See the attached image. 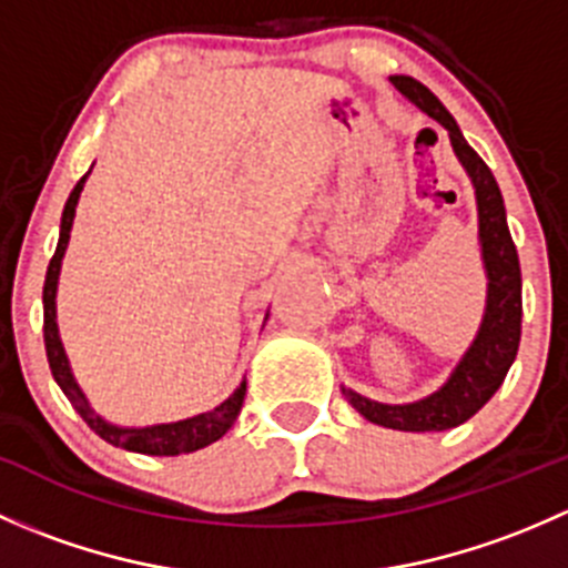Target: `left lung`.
Segmentation results:
<instances>
[{
    "label": "left lung",
    "mask_w": 568,
    "mask_h": 568,
    "mask_svg": "<svg viewBox=\"0 0 568 568\" xmlns=\"http://www.w3.org/2000/svg\"><path fill=\"white\" fill-rule=\"evenodd\" d=\"M390 82L400 95H406L428 118L448 129L454 153L473 181L475 203H478L480 257H484L486 280H489L486 283V311L478 335L437 393L412 400V404H379V400L365 398L348 387H341V390L348 404L376 426L398 428V432H445V428H456L469 420L497 393L508 368L517 359L519 337H523V272H519V255L514 247L511 231H508L500 186L484 159L467 145L454 114L417 79L390 77Z\"/></svg>",
    "instance_id": "1"
}]
</instances>
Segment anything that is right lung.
Listing matches in <instances>:
<instances>
[{"instance_id":"add662e5","label":"right lung","mask_w":568,"mask_h":568,"mask_svg":"<svg viewBox=\"0 0 568 568\" xmlns=\"http://www.w3.org/2000/svg\"><path fill=\"white\" fill-rule=\"evenodd\" d=\"M88 175H82V181L73 186L71 197H68L65 203V211H62L60 242H57L54 257H51L49 272H45V283H43V341H45V357H49L51 376H54V382L60 385V390L65 393V398L71 400L73 409L82 415V420L88 423L101 439H106L109 445H114V448L134 450V454H145V456L192 454V450H200L205 448V445L216 443L220 437H225L227 428L236 423L239 412H242L244 395H247V382H242L231 398H225L220 406H214L211 412H203V415H194V417H186V420H175V423H159V426L125 428V426H114V423H109L101 415H95V409L88 404L84 393L79 390L77 379H73L71 365H68L65 348H62V341H60V329H57V280H60L62 255H65L68 250V239H71L73 216H77L79 194H82V186L84 181H88Z\"/></svg>"}]
</instances>
